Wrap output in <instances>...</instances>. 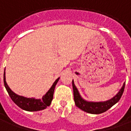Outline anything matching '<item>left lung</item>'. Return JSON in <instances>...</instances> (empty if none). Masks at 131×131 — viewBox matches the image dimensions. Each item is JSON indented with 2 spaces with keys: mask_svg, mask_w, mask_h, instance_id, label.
Instances as JSON below:
<instances>
[{
  "mask_svg": "<svg viewBox=\"0 0 131 131\" xmlns=\"http://www.w3.org/2000/svg\"><path fill=\"white\" fill-rule=\"evenodd\" d=\"M72 86H73V90H74V99L76 106L85 112L98 114H102L107 111L112 107L113 105H114L116 103H117L119 101L124 93L125 83H124L122 88H121V90L118 91V93L114 97L107 101L97 102L86 101L84 99H83L79 93V91L76 87V85H74V81H72Z\"/></svg>",
  "mask_w": 131,
  "mask_h": 131,
  "instance_id": "obj_1",
  "label": "left lung"
}]
</instances>
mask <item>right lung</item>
Segmentation results:
<instances>
[{
  "label": "right lung",
  "instance_id": "1",
  "mask_svg": "<svg viewBox=\"0 0 131 131\" xmlns=\"http://www.w3.org/2000/svg\"><path fill=\"white\" fill-rule=\"evenodd\" d=\"M60 78L55 80L51 88L49 89V91L46 93L45 95H43L41 99H35V98H27L25 97L20 96L16 93H15L7 85L6 81H5V72L4 71L3 75V81H4L5 87L7 90V93L10 95V98L12 99L15 103L19 107H20L22 110L28 112H36L46 109V107H48L51 104V102L53 98V94H54V88L55 85L58 82Z\"/></svg>",
  "mask_w": 131,
  "mask_h": 131
}]
</instances>
